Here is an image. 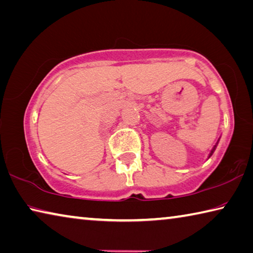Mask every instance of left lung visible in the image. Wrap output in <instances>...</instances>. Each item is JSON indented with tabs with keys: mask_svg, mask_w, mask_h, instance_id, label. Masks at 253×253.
Instances as JSON below:
<instances>
[{
	"mask_svg": "<svg viewBox=\"0 0 253 253\" xmlns=\"http://www.w3.org/2000/svg\"><path fill=\"white\" fill-rule=\"evenodd\" d=\"M215 147H217V144H215V145L213 146V148H212V149H211V151H210V154H209V157H210V156H211V155H212V154H213V151H214V149H215Z\"/></svg>",
	"mask_w": 253,
	"mask_h": 253,
	"instance_id": "1",
	"label": "left lung"
}]
</instances>
